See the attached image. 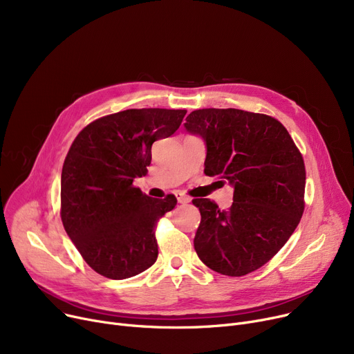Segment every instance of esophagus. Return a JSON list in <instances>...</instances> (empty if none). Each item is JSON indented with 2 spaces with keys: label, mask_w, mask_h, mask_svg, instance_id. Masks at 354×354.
Listing matches in <instances>:
<instances>
[{
  "label": "esophagus",
  "mask_w": 354,
  "mask_h": 354,
  "mask_svg": "<svg viewBox=\"0 0 354 354\" xmlns=\"http://www.w3.org/2000/svg\"><path fill=\"white\" fill-rule=\"evenodd\" d=\"M175 195H176V198H178V202H179V203H189V202H191V198H189V196H187V195H183L182 192H176Z\"/></svg>",
  "instance_id": "esophagus-1"
}]
</instances>
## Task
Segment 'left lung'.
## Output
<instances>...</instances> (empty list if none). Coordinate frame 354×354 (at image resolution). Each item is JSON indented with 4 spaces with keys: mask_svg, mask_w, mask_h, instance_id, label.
I'll list each match as a JSON object with an SVG mask.
<instances>
[{
    "mask_svg": "<svg viewBox=\"0 0 354 354\" xmlns=\"http://www.w3.org/2000/svg\"><path fill=\"white\" fill-rule=\"evenodd\" d=\"M205 142V175L234 188L221 211L209 199H194L201 224L194 247L211 270L241 277L280 251L304 211L306 167L287 129L274 118L239 109L194 110L183 124Z\"/></svg>",
    "mask_w": 354,
    "mask_h": 354,
    "instance_id": "left-lung-1",
    "label": "left lung"
}]
</instances>
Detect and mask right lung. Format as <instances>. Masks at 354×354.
Instances as JSON below:
<instances>
[{
    "mask_svg": "<svg viewBox=\"0 0 354 354\" xmlns=\"http://www.w3.org/2000/svg\"><path fill=\"white\" fill-rule=\"evenodd\" d=\"M187 110L129 109L91 122L74 139L62 171V221L84 261L103 277H135L158 258L155 227L176 205L133 187L152 145L169 138Z\"/></svg>",
    "mask_w": 354,
    "mask_h": 354,
    "instance_id": "right-lung-1",
    "label": "right lung"
}]
</instances>
